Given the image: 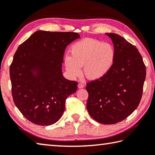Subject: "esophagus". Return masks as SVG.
<instances>
[{"instance_id": "1", "label": "esophagus", "mask_w": 155, "mask_h": 155, "mask_svg": "<svg viewBox=\"0 0 155 155\" xmlns=\"http://www.w3.org/2000/svg\"><path fill=\"white\" fill-rule=\"evenodd\" d=\"M78 88H83V87H85V85L83 84V83H78Z\"/></svg>"}]
</instances>
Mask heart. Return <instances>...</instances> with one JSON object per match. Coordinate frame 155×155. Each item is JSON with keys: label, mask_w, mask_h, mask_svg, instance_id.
Segmentation results:
<instances>
[{"label": "heart", "mask_w": 155, "mask_h": 155, "mask_svg": "<svg viewBox=\"0 0 155 155\" xmlns=\"http://www.w3.org/2000/svg\"><path fill=\"white\" fill-rule=\"evenodd\" d=\"M71 56L64 57V65L71 78H77L83 73L88 79H98L108 72L114 58L111 45L94 39H84L75 43L70 49Z\"/></svg>", "instance_id": "1"}]
</instances>
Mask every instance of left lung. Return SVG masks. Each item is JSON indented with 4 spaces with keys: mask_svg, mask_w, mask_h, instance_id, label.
<instances>
[{
    "mask_svg": "<svg viewBox=\"0 0 155 155\" xmlns=\"http://www.w3.org/2000/svg\"><path fill=\"white\" fill-rule=\"evenodd\" d=\"M105 34L114 44V61L104 77L87 83V109L97 122L114 124L138 107L146 71L136 47L117 34Z\"/></svg>",
    "mask_w": 155,
    "mask_h": 155,
    "instance_id": "8db88e82",
    "label": "left lung"
}]
</instances>
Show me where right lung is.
Instances as JSON below:
<instances>
[{
	"instance_id": "right-lung-1",
	"label": "right lung",
	"mask_w": 155,
	"mask_h": 155,
	"mask_svg": "<svg viewBox=\"0 0 155 155\" xmlns=\"http://www.w3.org/2000/svg\"><path fill=\"white\" fill-rule=\"evenodd\" d=\"M77 32L37 31L18 46L9 68L16 106L28 121L50 126L61 119L78 83L62 74L64 51Z\"/></svg>"
}]
</instances>
